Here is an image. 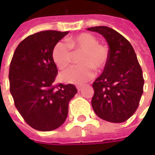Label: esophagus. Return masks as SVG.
I'll return each mask as SVG.
<instances>
[{
    "label": "esophagus",
    "mask_w": 155,
    "mask_h": 155,
    "mask_svg": "<svg viewBox=\"0 0 155 155\" xmlns=\"http://www.w3.org/2000/svg\"><path fill=\"white\" fill-rule=\"evenodd\" d=\"M77 90H78V91H81V90H82V86H77Z\"/></svg>",
    "instance_id": "34e87169"
}]
</instances>
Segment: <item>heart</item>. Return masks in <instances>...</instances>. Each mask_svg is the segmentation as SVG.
Returning <instances> with one entry per match:
<instances>
[{
	"mask_svg": "<svg viewBox=\"0 0 155 155\" xmlns=\"http://www.w3.org/2000/svg\"><path fill=\"white\" fill-rule=\"evenodd\" d=\"M66 42L58 41L52 50V59L59 69H64L71 63V50L74 52H82L81 65L69 67L60 74L61 80L64 83L82 84L94 75L93 68L101 70L108 61L109 52L104 45L98 44L95 36L90 33H81L70 37Z\"/></svg>",
	"mask_w": 155,
	"mask_h": 155,
	"instance_id": "1",
	"label": "heart"
}]
</instances>
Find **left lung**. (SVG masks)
Here are the masks:
<instances>
[{
  "label": "left lung",
  "mask_w": 155,
  "mask_h": 155,
  "mask_svg": "<svg viewBox=\"0 0 155 155\" xmlns=\"http://www.w3.org/2000/svg\"><path fill=\"white\" fill-rule=\"evenodd\" d=\"M103 35L109 45L108 61L93 83L91 104L101 119L112 123L126 121L136 111L143 94L142 69L133 46L108 26L87 28Z\"/></svg>",
  "instance_id": "8db88e82"
}]
</instances>
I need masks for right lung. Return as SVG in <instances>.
I'll use <instances>...</instances> for the list:
<instances>
[{
    "mask_svg": "<svg viewBox=\"0 0 155 155\" xmlns=\"http://www.w3.org/2000/svg\"><path fill=\"white\" fill-rule=\"evenodd\" d=\"M69 31H43L27 36L15 49L9 71L10 91L19 113L39 131L61 126L69 102L77 90L74 84L54 86L57 68L52 50Z\"/></svg>",
    "mask_w": 155,
    "mask_h": 155,
    "instance_id": "1",
    "label": "right lung"
}]
</instances>
